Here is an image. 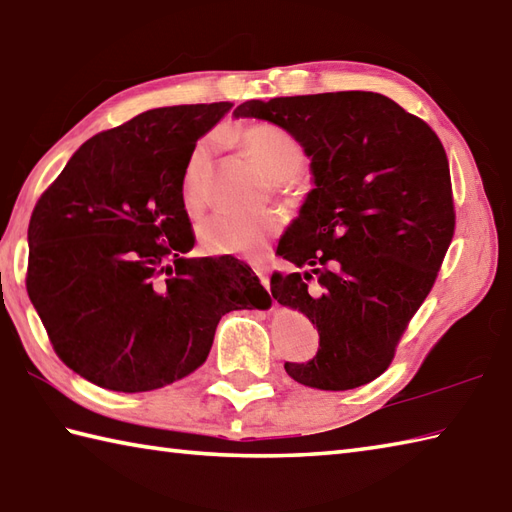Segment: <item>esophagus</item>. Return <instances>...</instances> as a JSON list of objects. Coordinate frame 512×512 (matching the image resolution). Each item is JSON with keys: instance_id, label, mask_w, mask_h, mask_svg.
Masks as SVG:
<instances>
[{"instance_id": "esophagus-1", "label": "esophagus", "mask_w": 512, "mask_h": 512, "mask_svg": "<svg viewBox=\"0 0 512 512\" xmlns=\"http://www.w3.org/2000/svg\"><path fill=\"white\" fill-rule=\"evenodd\" d=\"M254 271H256V276L260 280V285L269 289V267L267 265H254Z\"/></svg>"}]
</instances>
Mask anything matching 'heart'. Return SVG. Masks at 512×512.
<instances>
[{"label":"heart","mask_w":512,"mask_h":512,"mask_svg":"<svg viewBox=\"0 0 512 512\" xmlns=\"http://www.w3.org/2000/svg\"><path fill=\"white\" fill-rule=\"evenodd\" d=\"M243 152L278 187L291 185L300 170L305 168V150L287 130L274 123H258L241 132L238 137ZM207 174V145L201 143L190 154L183 174L181 203L187 216L203 212V183ZM283 218L274 210H265L249 216H212L198 225V243L205 252L216 256L260 258L265 254L271 238L278 234Z\"/></svg>","instance_id":"b5f03b06"}]
</instances>
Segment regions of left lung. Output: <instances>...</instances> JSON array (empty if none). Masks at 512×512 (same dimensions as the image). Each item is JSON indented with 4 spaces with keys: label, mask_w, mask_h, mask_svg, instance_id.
I'll return each mask as SVG.
<instances>
[{
    "label": "left lung",
    "mask_w": 512,
    "mask_h": 512,
    "mask_svg": "<svg viewBox=\"0 0 512 512\" xmlns=\"http://www.w3.org/2000/svg\"><path fill=\"white\" fill-rule=\"evenodd\" d=\"M234 117L280 125L311 159L314 190L278 243V254L305 271L271 276V296L314 322L320 347L285 371L322 391L362 387L387 371L451 245L442 143L378 92L252 99Z\"/></svg>",
    "instance_id": "obj_1"
}]
</instances>
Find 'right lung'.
Returning <instances> with one entry per match:
<instances>
[{"label":"right lung","instance_id":"obj_1","mask_svg":"<svg viewBox=\"0 0 512 512\" xmlns=\"http://www.w3.org/2000/svg\"><path fill=\"white\" fill-rule=\"evenodd\" d=\"M232 103L141 112L88 139L28 225L30 302L57 356L97 387L161 389L201 367L234 309L269 307L236 258H190L181 203L196 141Z\"/></svg>","mask_w":512,"mask_h":512}]
</instances>
